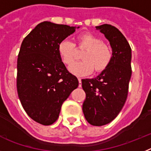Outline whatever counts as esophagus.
Instances as JSON below:
<instances>
[{
	"label": "esophagus",
	"mask_w": 151,
	"mask_h": 151,
	"mask_svg": "<svg viewBox=\"0 0 151 151\" xmlns=\"http://www.w3.org/2000/svg\"><path fill=\"white\" fill-rule=\"evenodd\" d=\"M78 81H79V85H78V86H79V87H81V85H82V83H81V78H78Z\"/></svg>",
	"instance_id": "obj_1"
}]
</instances>
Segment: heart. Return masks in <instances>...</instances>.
Wrapping results in <instances>:
<instances>
[{
    "instance_id": "obj_1",
    "label": "heart",
    "mask_w": 151,
    "mask_h": 151,
    "mask_svg": "<svg viewBox=\"0 0 151 151\" xmlns=\"http://www.w3.org/2000/svg\"><path fill=\"white\" fill-rule=\"evenodd\" d=\"M75 44L64 39L58 45V52L65 65H70L76 57V47L78 49L85 48L81 58L83 61L74 63L69 70L74 75L86 76L93 71H104L112 59V49L108 44L90 32H82L75 39Z\"/></svg>"
}]
</instances>
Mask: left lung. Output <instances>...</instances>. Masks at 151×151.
Masks as SVG:
<instances>
[{
	"mask_svg": "<svg viewBox=\"0 0 151 151\" xmlns=\"http://www.w3.org/2000/svg\"><path fill=\"white\" fill-rule=\"evenodd\" d=\"M110 42L112 59L109 66L93 79L82 80L86 93L83 103L85 119L94 126H102L115 119L126 101L132 76V48L116 27H96Z\"/></svg>",
	"mask_w": 151,
	"mask_h": 151,
	"instance_id": "left-lung-1",
	"label": "left lung"
}]
</instances>
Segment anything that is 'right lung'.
Returning a JSON list of instances; mask_svg holds the SVG:
<instances>
[{
  "label": "right lung",
  "mask_w": 151,
  "mask_h": 151,
  "mask_svg": "<svg viewBox=\"0 0 151 151\" xmlns=\"http://www.w3.org/2000/svg\"><path fill=\"white\" fill-rule=\"evenodd\" d=\"M75 29L45 21L21 44L17 65L18 96L27 115L43 125L57 120L63 103L78 86L77 78L67 70L58 52V43Z\"/></svg>",
  "instance_id": "obj_1"
}]
</instances>
